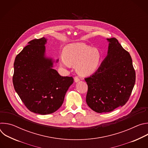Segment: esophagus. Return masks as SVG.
Segmentation results:
<instances>
[{"label":"esophagus","instance_id":"esophagus-1","mask_svg":"<svg viewBox=\"0 0 148 148\" xmlns=\"http://www.w3.org/2000/svg\"><path fill=\"white\" fill-rule=\"evenodd\" d=\"M74 81L75 82H78L79 81V79L77 77H74Z\"/></svg>","mask_w":148,"mask_h":148}]
</instances>
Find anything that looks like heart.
Segmentation results:
<instances>
[{"instance_id": "b5f03b06", "label": "heart", "mask_w": 148, "mask_h": 148, "mask_svg": "<svg viewBox=\"0 0 148 148\" xmlns=\"http://www.w3.org/2000/svg\"><path fill=\"white\" fill-rule=\"evenodd\" d=\"M63 68H70L75 65L77 73L81 76H90L95 73L99 66L101 54L96 48L83 43L67 45L59 58Z\"/></svg>"}]
</instances>
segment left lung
<instances>
[{
	"label": "left lung",
	"instance_id": "8db88e82",
	"mask_svg": "<svg viewBox=\"0 0 148 148\" xmlns=\"http://www.w3.org/2000/svg\"><path fill=\"white\" fill-rule=\"evenodd\" d=\"M107 56L97 71L85 78L88 85L86 102L98 113L122 107L130 98L135 83L132 58L115 38H107Z\"/></svg>",
	"mask_w": 148,
	"mask_h": 148
}]
</instances>
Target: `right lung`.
Returning a JSON list of instances; mask_svg holds the SVG:
<instances>
[{
  "mask_svg": "<svg viewBox=\"0 0 148 148\" xmlns=\"http://www.w3.org/2000/svg\"><path fill=\"white\" fill-rule=\"evenodd\" d=\"M47 41L43 37L29 41L14 62V90L29 110L40 115L58 110L74 82L73 77H62L53 69L58 59L46 56Z\"/></svg>",
  "mask_w": 148,
  "mask_h": 148,
  "instance_id": "obj_1",
  "label": "right lung"
}]
</instances>
